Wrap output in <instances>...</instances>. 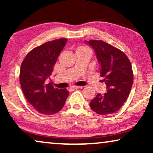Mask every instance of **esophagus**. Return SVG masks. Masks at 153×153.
<instances>
[{"mask_svg":"<svg viewBox=\"0 0 153 153\" xmlns=\"http://www.w3.org/2000/svg\"><path fill=\"white\" fill-rule=\"evenodd\" d=\"M81 86H77V85H72V86L70 87V89L72 90H74V89H79V88H81Z\"/></svg>","mask_w":153,"mask_h":153,"instance_id":"obj_1","label":"esophagus"}]
</instances>
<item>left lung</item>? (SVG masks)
Here are the masks:
<instances>
[{"label":"left lung","instance_id":"8db88e82","mask_svg":"<svg viewBox=\"0 0 153 153\" xmlns=\"http://www.w3.org/2000/svg\"><path fill=\"white\" fill-rule=\"evenodd\" d=\"M85 42L95 50L100 67L102 81L107 91L98 93L90 102V106L100 115L111 114L122 107L130 93L133 83V72L127 56L120 49L102 40Z\"/></svg>","mask_w":153,"mask_h":153}]
</instances>
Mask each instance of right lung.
Masks as SVG:
<instances>
[{"label":"right lung","instance_id":"right-lung-1","mask_svg":"<svg viewBox=\"0 0 153 153\" xmlns=\"http://www.w3.org/2000/svg\"><path fill=\"white\" fill-rule=\"evenodd\" d=\"M67 39L47 42L29 52L20 68L19 80L25 97L39 113L52 115L63 107L69 95L67 89L54 88L45 81L51 76Z\"/></svg>","mask_w":153,"mask_h":153}]
</instances>
